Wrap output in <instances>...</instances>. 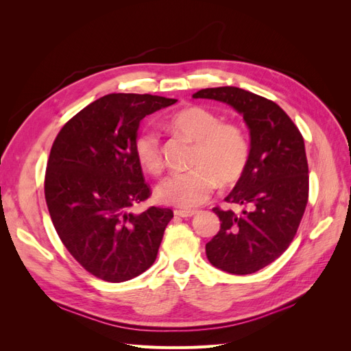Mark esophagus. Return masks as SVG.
Returning <instances> with one entry per match:
<instances>
[{"label":"esophagus","mask_w":351,"mask_h":351,"mask_svg":"<svg viewBox=\"0 0 351 351\" xmlns=\"http://www.w3.org/2000/svg\"><path fill=\"white\" fill-rule=\"evenodd\" d=\"M197 210H192V209H176L174 210V215L177 217H182V218H190L196 215Z\"/></svg>","instance_id":"esophagus-1"}]
</instances>
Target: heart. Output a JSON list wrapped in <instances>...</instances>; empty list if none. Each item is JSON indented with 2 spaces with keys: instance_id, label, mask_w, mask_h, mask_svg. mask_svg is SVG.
Instances as JSON below:
<instances>
[{
  "instance_id": "b5f03b06",
  "label": "heart",
  "mask_w": 351,
  "mask_h": 351,
  "mask_svg": "<svg viewBox=\"0 0 351 351\" xmlns=\"http://www.w3.org/2000/svg\"><path fill=\"white\" fill-rule=\"evenodd\" d=\"M167 125L176 134L195 142L190 159L193 168L164 178L155 190L159 202L184 209L195 208L209 199L217 182L228 186L240 178L249 158V142L237 124L221 123L215 112L192 105L169 114ZM134 155L146 173L156 176L162 171V149L154 130L137 133Z\"/></svg>"
}]
</instances>
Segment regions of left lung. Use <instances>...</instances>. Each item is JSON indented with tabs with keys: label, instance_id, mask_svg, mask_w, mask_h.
<instances>
[{
	"label": "left lung",
	"instance_id": "left-lung-1",
	"mask_svg": "<svg viewBox=\"0 0 351 351\" xmlns=\"http://www.w3.org/2000/svg\"><path fill=\"white\" fill-rule=\"evenodd\" d=\"M193 98L224 102L243 115L250 151L237 184L226 197L243 205L241 214L214 208L218 234L206 243L215 268L234 275L253 274L290 246L309 196V168L303 136L277 104L234 86L208 88Z\"/></svg>",
	"mask_w": 351,
	"mask_h": 351
}]
</instances>
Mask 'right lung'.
I'll return each mask as SVG.
<instances>
[{
	"instance_id": "1",
	"label": "right lung",
	"mask_w": 351,
	"mask_h": 351,
	"mask_svg": "<svg viewBox=\"0 0 351 351\" xmlns=\"http://www.w3.org/2000/svg\"><path fill=\"white\" fill-rule=\"evenodd\" d=\"M177 99L110 93L69 120L51 147L45 200L58 237L82 267L108 282H123L155 262L173 210L130 208L151 196L134 155L146 115Z\"/></svg>"
}]
</instances>
